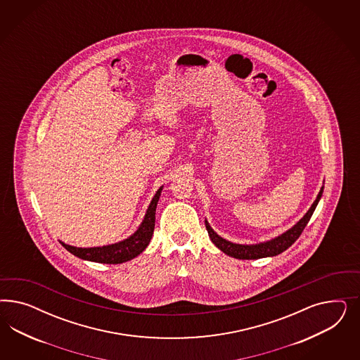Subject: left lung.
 Masks as SVG:
<instances>
[{"mask_svg":"<svg viewBox=\"0 0 360 360\" xmlns=\"http://www.w3.org/2000/svg\"><path fill=\"white\" fill-rule=\"evenodd\" d=\"M322 193H323V186L321 187L316 200L313 202L311 207L307 210L305 215L300 219L292 229L285 231L283 233L273 238V239L257 243V244H236V243H232V241H229V240L223 239L221 236H219L218 233L211 229L207 220H205L208 236L220 251L224 252L226 255H229L231 257L239 259V260H256V259H262V257L277 256V255L283 253V251H286L295 243V240L300 238V235L302 233L306 224L309 223V220L311 218L316 205H318V202L322 196Z\"/></svg>","mask_w":360,"mask_h":360,"instance_id":"obj_1","label":"left lung"}]
</instances>
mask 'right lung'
Here are the masks:
<instances>
[{
	"mask_svg": "<svg viewBox=\"0 0 360 360\" xmlns=\"http://www.w3.org/2000/svg\"><path fill=\"white\" fill-rule=\"evenodd\" d=\"M164 186H161L157 193L153 196L152 202L146 210V214L142 219L141 224L136 229L134 233H131L129 238L121 240L119 243L103 245V247H91V248H79L65 244L62 245L67 251L75 255L82 260L87 262H101V264H121V262H129L131 259L137 257L140 253L145 251V248L149 245L155 224V208L160 200V196L162 193Z\"/></svg>",
	"mask_w": 360,
	"mask_h": 360,
	"instance_id": "1",
	"label": "right lung"
}]
</instances>
